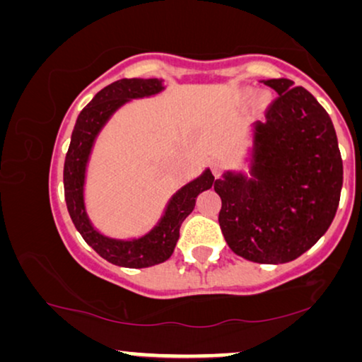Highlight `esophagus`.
I'll use <instances>...</instances> for the list:
<instances>
[{"mask_svg": "<svg viewBox=\"0 0 362 362\" xmlns=\"http://www.w3.org/2000/svg\"><path fill=\"white\" fill-rule=\"evenodd\" d=\"M210 169H211V174L215 175V177H218L221 174V170H223V162L221 160H211V164H210Z\"/></svg>", "mask_w": 362, "mask_h": 362, "instance_id": "34e87169", "label": "esophagus"}]
</instances>
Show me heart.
Wrapping results in <instances>:
<instances>
[{"mask_svg": "<svg viewBox=\"0 0 362 362\" xmlns=\"http://www.w3.org/2000/svg\"><path fill=\"white\" fill-rule=\"evenodd\" d=\"M252 96H254V91H252V90H244V91H243V98H244V100L252 98Z\"/></svg>", "mask_w": 362, "mask_h": 362, "instance_id": "obj_1", "label": "heart"}]
</instances>
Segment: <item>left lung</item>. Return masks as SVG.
Instances as JSON below:
<instances>
[{
	"mask_svg": "<svg viewBox=\"0 0 362 362\" xmlns=\"http://www.w3.org/2000/svg\"><path fill=\"white\" fill-rule=\"evenodd\" d=\"M279 98L252 126L249 174L215 180L223 236L238 256L290 262L332 225L343 187V160L332 119L312 93L288 78L262 80Z\"/></svg>",
	"mask_w": 362,
	"mask_h": 362,
	"instance_id": "8db88e82",
	"label": "left lung"
}]
</instances>
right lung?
I'll return each instance as SVG.
<instances>
[{"label": "right lung", "instance_id": "add662e5", "mask_svg": "<svg viewBox=\"0 0 362 362\" xmlns=\"http://www.w3.org/2000/svg\"><path fill=\"white\" fill-rule=\"evenodd\" d=\"M159 78H123L105 86L80 111L64 164V192L69 215L90 247L115 266L142 269L167 261L180 236V226L195 208L197 197L211 188L210 169L179 188L167 202L164 215L151 231L132 239H116L100 233L90 221L85 206V179L91 149L111 116L131 100L154 96L164 90Z\"/></svg>", "mask_w": 362, "mask_h": 362}]
</instances>
